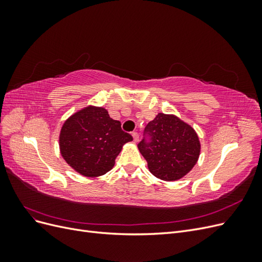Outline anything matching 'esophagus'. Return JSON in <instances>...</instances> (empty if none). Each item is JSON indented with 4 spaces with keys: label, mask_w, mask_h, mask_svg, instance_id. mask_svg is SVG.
Returning a JSON list of instances; mask_svg holds the SVG:
<instances>
[{
    "label": "esophagus",
    "mask_w": 262,
    "mask_h": 262,
    "mask_svg": "<svg viewBox=\"0 0 262 262\" xmlns=\"http://www.w3.org/2000/svg\"><path fill=\"white\" fill-rule=\"evenodd\" d=\"M132 137H133V141L137 143V142L139 141V134H138L137 132H133V133H132Z\"/></svg>",
    "instance_id": "obj_1"
}]
</instances>
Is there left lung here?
<instances>
[{
	"label": "left lung",
	"mask_w": 262,
	"mask_h": 262,
	"mask_svg": "<svg viewBox=\"0 0 262 262\" xmlns=\"http://www.w3.org/2000/svg\"><path fill=\"white\" fill-rule=\"evenodd\" d=\"M149 142L138 144L149 171L165 181H175L193 168L200 156L199 137L191 125L175 115L157 114L145 126Z\"/></svg>",
	"instance_id": "8db88e82"
}]
</instances>
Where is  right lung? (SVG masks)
Instances as JSON below:
<instances>
[{
	"label": "right lung",
	"mask_w": 262,
	"mask_h": 262,
	"mask_svg": "<svg viewBox=\"0 0 262 262\" xmlns=\"http://www.w3.org/2000/svg\"><path fill=\"white\" fill-rule=\"evenodd\" d=\"M133 138L105 108L87 106L63 123L59 146L62 157L85 177H99L112 170L122 146Z\"/></svg>",
	"instance_id": "right-lung-1"
}]
</instances>
